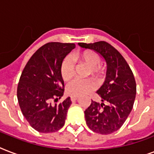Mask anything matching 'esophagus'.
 <instances>
[{
  "mask_svg": "<svg viewBox=\"0 0 154 154\" xmlns=\"http://www.w3.org/2000/svg\"><path fill=\"white\" fill-rule=\"evenodd\" d=\"M77 99H78V97H76V96L71 97V101H76Z\"/></svg>",
  "mask_w": 154,
  "mask_h": 154,
  "instance_id": "34e87169",
  "label": "esophagus"
}]
</instances>
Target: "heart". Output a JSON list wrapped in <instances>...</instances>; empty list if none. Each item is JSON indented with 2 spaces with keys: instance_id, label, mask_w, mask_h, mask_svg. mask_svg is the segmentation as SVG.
Returning a JSON list of instances; mask_svg holds the SVG:
<instances>
[{
  "instance_id": "obj_1",
  "label": "heart",
  "mask_w": 154,
  "mask_h": 154,
  "mask_svg": "<svg viewBox=\"0 0 154 154\" xmlns=\"http://www.w3.org/2000/svg\"><path fill=\"white\" fill-rule=\"evenodd\" d=\"M82 63L90 69L92 74L97 75L101 72V59L98 54L92 50H85L82 53H74L72 58L65 57L60 67V72L65 81H69L74 75V64L73 61ZM96 88V84L90 79H75L67 85L68 94L72 96H82L89 94Z\"/></svg>"
}]
</instances>
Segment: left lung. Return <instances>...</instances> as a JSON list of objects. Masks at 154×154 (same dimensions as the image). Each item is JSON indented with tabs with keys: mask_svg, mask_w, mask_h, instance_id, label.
<instances>
[{
	"mask_svg": "<svg viewBox=\"0 0 154 154\" xmlns=\"http://www.w3.org/2000/svg\"><path fill=\"white\" fill-rule=\"evenodd\" d=\"M78 45L99 53L107 65L105 82L97 91L101 103L92 101L85 109L86 124L95 133L112 134L122 126L133 109L137 91L134 76L122 54L107 42Z\"/></svg>",
	"mask_w": 154,
	"mask_h": 154,
	"instance_id": "obj_1",
	"label": "left lung"
}]
</instances>
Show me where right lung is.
Returning a JSON list of instances; mask_svg holds the SVG:
<instances>
[{"label":"right lung","mask_w":154,"mask_h":154,"mask_svg":"<svg viewBox=\"0 0 154 154\" xmlns=\"http://www.w3.org/2000/svg\"><path fill=\"white\" fill-rule=\"evenodd\" d=\"M75 48L72 43L50 42L37 49L23 70L17 86V100L22 114L40 133H53L65 125L70 97L52 105L64 95L60 67Z\"/></svg>","instance_id":"obj_1"}]
</instances>
